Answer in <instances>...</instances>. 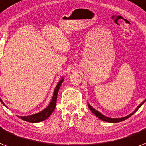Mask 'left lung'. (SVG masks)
<instances>
[{
    "instance_id": "left-lung-1",
    "label": "left lung",
    "mask_w": 146,
    "mask_h": 146,
    "mask_svg": "<svg viewBox=\"0 0 146 146\" xmlns=\"http://www.w3.org/2000/svg\"><path fill=\"white\" fill-rule=\"evenodd\" d=\"M146 101V99L144 100L143 102L142 103H140V104L138 105V107L136 108V109L135 110V111L133 112L132 113H131V114H129V115H126V116L125 117H123V118H108V117L105 116V115H102V113H99V111H97V110H95V109H94L93 107H91L90 104L88 103V106L89 109L91 110V111L93 113H94L95 115H96V117H98V118H99L100 120H102V121H106V122H109V123H118V122H121V121H125V120H126L127 118H129V117H131L132 115L134 114L135 113H136L137 110L139 109V108H140V107L143 105V104H144V102Z\"/></svg>"
}]
</instances>
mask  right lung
I'll return each mask as SVG.
<instances>
[{
	"mask_svg": "<svg viewBox=\"0 0 146 146\" xmlns=\"http://www.w3.org/2000/svg\"><path fill=\"white\" fill-rule=\"evenodd\" d=\"M64 81V77H61V79L60 80V81L58 82V85L56 86L55 88V91L53 93V96H52V99L50 102V103L49 104L48 106L45 108L44 110H43L42 112L40 113H36V114H33L31 115H28V116H18L20 118H21L23 121H25L27 122H31V123H38V122H41V121H43L44 120L47 119V118L50 117V115L52 113V112L54 111L55 110V106H56V101H57V96L58 93L59 88H60V86H61L62 82ZM0 101L3 103V104L5 105V104L3 102V101L1 99Z\"/></svg>",
	"mask_w": 146,
	"mask_h": 146,
	"instance_id": "right-lung-1",
	"label": "right lung"
}]
</instances>
